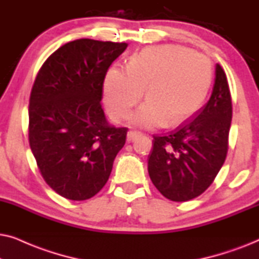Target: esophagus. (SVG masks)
I'll list each match as a JSON object with an SVG mask.
<instances>
[{
	"instance_id": "esophagus-1",
	"label": "esophagus",
	"mask_w": 259,
	"mask_h": 259,
	"mask_svg": "<svg viewBox=\"0 0 259 259\" xmlns=\"http://www.w3.org/2000/svg\"><path fill=\"white\" fill-rule=\"evenodd\" d=\"M140 132H138V131H130L128 133H127V141L131 143V141H133L134 139H137L138 137L140 136Z\"/></svg>"
}]
</instances>
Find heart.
Instances as JSON below:
<instances>
[{
	"instance_id": "b5f03b06",
	"label": "heart",
	"mask_w": 259,
	"mask_h": 259,
	"mask_svg": "<svg viewBox=\"0 0 259 259\" xmlns=\"http://www.w3.org/2000/svg\"><path fill=\"white\" fill-rule=\"evenodd\" d=\"M212 81L206 56L177 45L145 48L127 68L112 66L104 82L105 104L116 120L127 116L145 90L146 102L131 116L138 126H176L192 116L206 98Z\"/></svg>"
}]
</instances>
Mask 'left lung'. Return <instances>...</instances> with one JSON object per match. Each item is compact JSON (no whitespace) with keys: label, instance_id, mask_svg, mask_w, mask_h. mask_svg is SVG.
Returning a JSON list of instances; mask_svg holds the SVG:
<instances>
[{"label":"left lung","instance_id":"1","mask_svg":"<svg viewBox=\"0 0 259 259\" xmlns=\"http://www.w3.org/2000/svg\"><path fill=\"white\" fill-rule=\"evenodd\" d=\"M231 118L228 79L217 65L210 100L175 131L153 136L148 175L162 196L187 201L206 191L228 154Z\"/></svg>","mask_w":259,"mask_h":259}]
</instances>
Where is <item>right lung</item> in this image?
<instances>
[{"label":"right lung","mask_w":259,"mask_h":259,"mask_svg":"<svg viewBox=\"0 0 259 259\" xmlns=\"http://www.w3.org/2000/svg\"><path fill=\"white\" fill-rule=\"evenodd\" d=\"M125 42L80 38L46 60L29 99L30 150L45 182L63 198L86 200L107 183L128 128L101 107L106 73Z\"/></svg>","instance_id":"1"}]
</instances>
